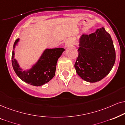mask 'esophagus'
I'll list each match as a JSON object with an SVG mask.
<instances>
[{
    "label": "esophagus",
    "instance_id": "34e87169",
    "mask_svg": "<svg viewBox=\"0 0 125 125\" xmlns=\"http://www.w3.org/2000/svg\"><path fill=\"white\" fill-rule=\"evenodd\" d=\"M72 44V42L71 41H69V40H68L65 42V44H64V46H65V47H69V46H70Z\"/></svg>",
    "mask_w": 125,
    "mask_h": 125
}]
</instances>
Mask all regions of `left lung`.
<instances>
[{
  "instance_id": "1",
  "label": "left lung",
  "mask_w": 125,
  "mask_h": 125,
  "mask_svg": "<svg viewBox=\"0 0 125 125\" xmlns=\"http://www.w3.org/2000/svg\"><path fill=\"white\" fill-rule=\"evenodd\" d=\"M78 52L75 69L78 75L88 82L102 80L110 72L115 61L113 40L103 27L80 36Z\"/></svg>"
}]
</instances>
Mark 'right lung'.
Segmentation results:
<instances>
[{
    "instance_id": "add662e5",
    "label": "right lung",
    "mask_w": 125,
    "mask_h": 125,
    "mask_svg": "<svg viewBox=\"0 0 125 125\" xmlns=\"http://www.w3.org/2000/svg\"><path fill=\"white\" fill-rule=\"evenodd\" d=\"M21 42L19 38L15 41L12 53V64L17 76L23 82L35 86L47 83L55 75L56 63L64 51L63 48L46 49L30 68L23 69L15 57L16 47Z\"/></svg>"
}]
</instances>
